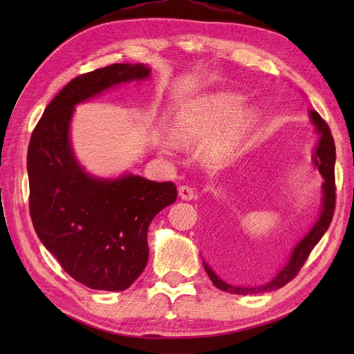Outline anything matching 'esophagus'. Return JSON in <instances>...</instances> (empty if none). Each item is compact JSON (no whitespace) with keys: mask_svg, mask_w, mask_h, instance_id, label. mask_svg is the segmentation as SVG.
<instances>
[{"mask_svg":"<svg viewBox=\"0 0 354 354\" xmlns=\"http://www.w3.org/2000/svg\"><path fill=\"white\" fill-rule=\"evenodd\" d=\"M178 194H179V198H181L183 201H193L194 198H196V192H194L192 187H189V185H181V187H179Z\"/></svg>","mask_w":354,"mask_h":354,"instance_id":"esophagus-1","label":"esophagus"}]
</instances>
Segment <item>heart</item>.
Masks as SVG:
<instances>
[{
  "mask_svg": "<svg viewBox=\"0 0 354 354\" xmlns=\"http://www.w3.org/2000/svg\"><path fill=\"white\" fill-rule=\"evenodd\" d=\"M259 111L243 106V97L230 91H216L190 102L173 124V137L179 145L205 141L204 158L222 164L237 153L248 135L259 123Z\"/></svg>",
  "mask_w": 354,
  "mask_h": 354,
  "instance_id": "1",
  "label": "heart"
}]
</instances>
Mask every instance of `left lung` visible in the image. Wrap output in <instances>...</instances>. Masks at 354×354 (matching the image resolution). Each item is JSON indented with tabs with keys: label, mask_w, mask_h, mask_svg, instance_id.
I'll use <instances>...</instances> for the list:
<instances>
[{
	"label": "left lung",
	"mask_w": 354,
	"mask_h": 354,
	"mask_svg": "<svg viewBox=\"0 0 354 354\" xmlns=\"http://www.w3.org/2000/svg\"><path fill=\"white\" fill-rule=\"evenodd\" d=\"M310 122L315 126V131L318 132L319 140L318 145L315 147L313 153V165L319 170V173L324 178L322 183V202H321V212L318 216V221L315 222L310 231L299 240V242L293 248L286 265L278 270V272L270 278L268 283H263L259 286H236L228 281H225L222 275L228 272L230 265L232 260H236L239 243L234 236L227 234V232L213 231L209 234V263L202 260L204 268L217 289L228 293H236V295H255V293H265L275 289L283 288L290 280L295 278L303 268L304 261L309 257L310 251L317 245L321 237L326 234L330 223L333 219L335 213V160H336V150H335V141L330 132L327 123L321 118L317 111H309Z\"/></svg>",
	"instance_id": "obj_1"
}]
</instances>
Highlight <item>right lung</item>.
Returning <instances> with one entry per match:
<instances>
[{
	"instance_id": "right-lung-1",
	"label": "right lung",
	"mask_w": 354,
	"mask_h": 354,
	"mask_svg": "<svg viewBox=\"0 0 354 354\" xmlns=\"http://www.w3.org/2000/svg\"><path fill=\"white\" fill-rule=\"evenodd\" d=\"M149 76L142 64L82 74L45 108L30 138V216L36 234L66 274L91 289L124 290L137 280L149 260V225L176 201L178 192L173 183L133 173L99 178L85 171L71 145L74 108Z\"/></svg>"
}]
</instances>
